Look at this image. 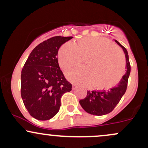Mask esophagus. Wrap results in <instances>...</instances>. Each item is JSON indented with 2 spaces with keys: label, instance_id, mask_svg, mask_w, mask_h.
<instances>
[{
  "label": "esophagus",
  "instance_id": "34e87169",
  "mask_svg": "<svg viewBox=\"0 0 148 148\" xmlns=\"http://www.w3.org/2000/svg\"><path fill=\"white\" fill-rule=\"evenodd\" d=\"M77 86H76V85H75V84H74L72 86V90H76V89H77Z\"/></svg>",
  "mask_w": 148,
  "mask_h": 148
}]
</instances>
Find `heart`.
<instances>
[{
	"label": "heart",
	"instance_id": "1",
	"mask_svg": "<svg viewBox=\"0 0 148 148\" xmlns=\"http://www.w3.org/2000/svg\"><path fill=\"white\" fill-rule=\"evenodd\" d=\"M82 59H85L86 68H74L65 72L67 79L75 84H92L97 89H111L125 73L123 53L106 38L85 37L74 44H64L59 51V64L63 69L78 65Z\"/></svg>",
	"mask_w": 148,
	"mask_h": 148
}]
</instances>
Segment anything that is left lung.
<instances>
[{
  "label": "left lung",
  "mask_w": 148,
  "mask_h": 148,
  "mask_svg": "<svg viewBox=\"0 0 148 148\" xmlns=\"http://www.w3.org/2000/svg\"><path fill=\"white\" fill-rule=\"evenodd\" d=\"M115 42L122 47L126 57L127 72L116 86L108 90H88L87 96L79 101L80 104L87 113L95 115H103L111 113L120 101L127 90L131 66L127 49L117 40Z\"/></svg>",
  "instance_id": "8db88e82"
}]
</instances>
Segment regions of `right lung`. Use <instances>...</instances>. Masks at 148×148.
I'll return each instance as SVG.
<instances>
[{
	"mask_svg": "<svg viewBox=\"0 0 148 148\" xmlns=\"http://www.w3.org/2000/svg\"><path fill=\"white\" fill-rule=\"evenodd\" d=\"M72 37L56 36L45 40L32 51L21 75V95L23 103L32 117L48 120L57 114L60 99L72 90L59 67V49Z\"/></svg>",
	"mask_w": 148,
	"mask_h": 148,
	"instance_id": "right-lung-1",
	"label": "right lung"
}]
</instances>
